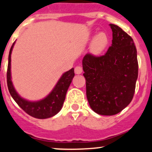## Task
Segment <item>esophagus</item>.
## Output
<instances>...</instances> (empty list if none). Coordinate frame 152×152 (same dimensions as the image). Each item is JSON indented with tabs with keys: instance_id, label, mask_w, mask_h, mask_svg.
<instances>
[{
	"instance_id": "esophagus-1",
	"label": "esophagus",
	"mask_w": 152,
	"mask_h": 152,
	"mask_svg": "<svg viewBox=\"0 0 152 152\" xmlns=\"http://www.w3.org/2000/svg\"><path fill=\"white\" fill-rule=\"evenodd\" d=\"M82 73V67L81 66H76L75 67V73L76 74H80V73Z\"/></svg>"
}]
</instances>
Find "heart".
Here are the masks:
<instances>
[{"label":"heart","mask_w":152,"mask_h":152,"mask_svg":"<svg viewBox=\"0 0 152 152\" xmlns=\"http://www.w3.org/2000/svg\"><path fill=\"white\" fill-rule=\"evenodd\" d=\"M109 42L108 36L104 32L98 34L93 39L91 43L90 49L91 51L94 53H100L103 51L104 48L107 46Z\"/></svg>","instance_id":"obj_1"}]
</instances>
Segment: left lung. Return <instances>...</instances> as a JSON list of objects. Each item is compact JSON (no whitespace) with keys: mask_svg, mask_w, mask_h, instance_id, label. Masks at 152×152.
I'll list each match as a JSON object with an SVG mask.
<instances>
[{"mask_svg":"<svg viewBox=\"0 0 152 152\" xmlns=\"http://www.w3.org/2000/svg\"><path fill=\"white\" fill-rule=\"evenodd\" d=\"M112 45L104 55L87 53L82 60L86 94L92 110L102 115L118 114L129 104L138 76L137 50L132 38L110 24Z\"/></svg>","mask_w":152,"mask_h":152,"instance_id":"left-lung-1","label":"left lung"}]
</instances>
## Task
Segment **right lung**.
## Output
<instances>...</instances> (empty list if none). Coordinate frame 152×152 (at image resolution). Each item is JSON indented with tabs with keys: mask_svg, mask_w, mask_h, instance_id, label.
I'll return each instance as SVG.
<instances>
[{
	"mask_svg": "<svg viewBox=\"0 0 152 152\" xmlns=\"http://www.w3.org/2000/svg\"><path fill=\"white\" fill-rule=\"evenodd\" d=\"M14 44L15 42L12 45L10 50L7 73V86H8L9 91L11 96L18 106L23 110H24V112L35 118L45 119L55 115L60 111L63 105L67 89L71 83L72 79L74 77V69H70V70L62 75L56 85L55 86L54 89L43 100L37 102H31L24 100L22 98L20 97L16 93L11 81V53H12Z\"/></svg>",
	"mask_w": 152,
	"mask_h": 152,
	"instance_id": "1",
	"label": "right lung"
}]
</instances>
